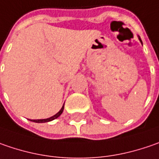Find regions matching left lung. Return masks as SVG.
Wrapping results in <instances>:
<instances>
[{
	"label": "left lung",
	"instance_id": "1",
	"mask_svg": "<svg viewBox=\"0 0 159 159\" xmlns=\"http://www.w3.org/2000/svg\"><path fill=\"white\" fill-rule=\"evenodd\" d=\"M140 41H141V38H140Z\"/></svg>",
	"mask_w": 159,
	"mask_h": 159
}]
</instances>
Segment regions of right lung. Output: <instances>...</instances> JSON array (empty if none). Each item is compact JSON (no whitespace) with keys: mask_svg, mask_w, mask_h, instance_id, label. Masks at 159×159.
<instances>
[{"mask_svg":"<svg viewBox=\"0 0 159 159\" xmlns=\"http://www.w3.org/2000/svg\"><path fill=\"white\" fill-rule=\"evenodd\" d=\"M63 109H64V106L61 107V109L59 110V112L57 113L56 115H54L52 117H50V118H46V119H38V120H33V122H35V123H46V122H50V121L54 120V119H56L57 117H59L60 115L62 114V112H63Z\"/></svg>","mask_w":159,"mask_h":159,"instance_id":"obj_1","label":"right lung"}]
</instances>
